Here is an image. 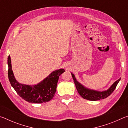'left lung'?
<instances>
[{"instance_id":"1","label":"left lung","mask_w":128,"mask_h":128,"mask_svg":"<svg viewBox=\"0 0 128 128\" xmlns=\"http://www.w3.org/2000/svg\"><path fill=\"white\" fill-rule=\"evenodd\" d=\"M73 79L74 80V84L76 85L78 92L79 94L84 99H87V100H92V101H96L99 100L100 99H105L107 98L108 96H110L112 92H113L114 89L116 88L117 85H118L119 81H120L121 78L118 80H117L114 83L112 84L108 89L107 90L102 91H97L95 90H92L90 88H88L84 86L83 85H82L81 83L77 81V79L76 78L75 76L72 73H71Z\"/></svg>"}]
</instances>
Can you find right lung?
I'll list each match as a JSON object with an SVG mask.
<instances>
[{"instance_id":"add662e5","label":"right lung","mask_w":128,"mask_h":128,"mask_svg":"<svg viewBox=\"0 0 128 128\" xmlns=\"http://www.w3.org/2000/svg\"><path fill=\"white\" fill-rule=\"evenodd\" d=\"M8 76L10 85L23 99L33 103H42L51 100L56 92L59 76L65 72L64 69L54 70L40 83L29 85L20 84L15 78L10 56L8 58Z\"/></svg>"}]
</instances>
